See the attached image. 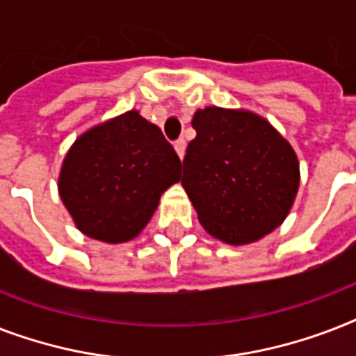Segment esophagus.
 I'll list each match as a JSON object with an SVG mask.
<instances>
[{
    "instance_id": "obj_1",
    "label": "esophagus",
    "mask_w": 356,
    "mask_h": 356,
    "mask_svg": "<svg viewBox=\"0 0 356 356\" xmlns=\"http://www.w3.org/2000/svg\"><path fill=\"white\" fill-rule=\"evenodd\" d=\"M173 145H175V151H177L179 159H184V153H186V140L179 138Z\"/></svg>"
}]
</instances>
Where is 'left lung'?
<instances>
[{
	"label": "left lung",
	"instance_id": "obj_1",
	"mask_svg": "<svg viewBox=\"0 0 356 356\" xmlns=\"http://www.w3.org/2000/svg\"><path fill=\"white\" fill-rule=\"evenodd\" d=\"M183 188L209 234L245 245L275 231L299 190V161L266 118L243 108H197Z\"/></svg>",
	"mask_w": 356,
	"mask_h": 356
}]
</instances>
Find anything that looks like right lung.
<instances>
[{"mask_svg":"<svg viewBox=\"0 0 356 356\" xmlns=\"http://www.w3.org/2000/svg\"><path fill=\"white\" fill-rule=\"evenodd\" d=\"M181 161L155 123L127 111L77 136L58 173V194L81 233L123 243L142 233Z\"/></svg>","mask_w":356,"mask_h":356,"instance_id":"obj_1","label":"right lung"}]
</instances>
